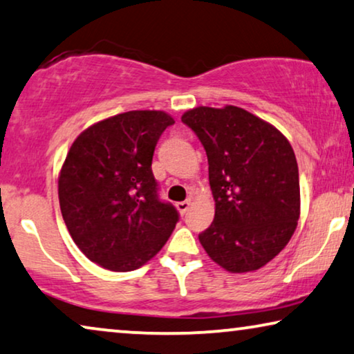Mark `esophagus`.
Returning <instances> with one entry per match:
<instances>
[{"label": "esophagus", "instance_id": "1", "mask_svg": "<svg viewBox=\"0 0 354 354\" xmlns=\"http://www.w3.org/2000/svg\"><path fill=\"white\" fill-rule=\"evenodd\" d=\"M176 208L181 214H186L189 208H191V200H184V202H178L176 203Z\"/></svg>", "mask_w": 354, "mask_h": 354}]
</instances>
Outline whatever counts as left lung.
Segmentation results:
<instances>
[{"label": "left lung", "mask_w": 354, "mask_h": 354, "mask_svg": "<svg viewBox=\"0 0 354 354\" xmlns=\"http://www.w3.org/2000/svg\"><path fill=\"white\" fill-rule=\"evenodd\" d=\"M181 120L208 157L214 221L198 235L232 273L257 270L291 240L300 214L299 168L281 131L239 106H198Z\"/></svg>", "instance_id": "8db88e82"}]
</instances>
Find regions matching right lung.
I'll return each instance as SVG.
<instances>
[{
	"mask_svg": "<svg viewBox=\"0 0 354 354\" xmlns=\"http://www.w3.org/2000/svg\"><path fill=\"white\" fill-rule=\"evenodd\" d=\"M163 111H129L93 124L68 151L59 176L63 221L79 250L113 272L152 259L179 219L159 198L152 156L168 125Z\"/></svg>",
	"mask_w": 354,
	"mask_h": 354,
	"instance_id": "right-lung-1",
	"label": "right lung"
}]
</instances>
